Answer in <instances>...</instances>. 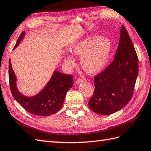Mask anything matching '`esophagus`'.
Listing matches in <instances>:
<instances>
[{"instance_id":"34e87169","label":"esophagus","mask_w":151,"mask_h":151,"mask_svg":"<svg viewBox=\"0 0 151 151\" xmlns=\"http://www.w3.org/2000/svg\"><path fill=\"white\" fill-rule=\"evenodd\" d=\"M83 82V80H82L81 79H78L76 81V84L79 85V84H81V83H82Z\"/></svg>"}]
</instances>
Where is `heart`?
<instances>
[{
	"label": "heart",
	"instance_id": "obj_1",
	"mask_svg": "<svg viewBox=\"0 0 151 151\" xmlns=\"http://www.w3.org/2000/svg\"><path fill=\"white\" fill-rule=\"evenodd\" d=\"M112 43L106 37L90 36L76 42L70 52L75 56L80 57V65L87 73L93 74L99 72L106 64L111 52ZM64 63L69 70L76 65L73 57L70 53L64 55Z\"/></svg>",
	"mask_w": 151,
	"mask_h": 151
}]
</instances>
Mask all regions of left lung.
<instances>
[{"label": "left lung", "mask_w": 151, "mask_h": 151, "mask_svg": "<svg viewBox=\"0 0 151 151\" xmlns=\"http://www.w3.org/2000/svg\"><path fill=\"white\" fill-rule=\"evenodd\" d=\"M138 73V59L125 26L114 61L94 78L95 90L89 108L101 115H110L122 109L132 98Z\"/></svg>", "instance_id": "left-lung-1"}]
</instances>
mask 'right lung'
Listing matches in <instances>:
<instances>
[{
  "instance_id": "right-lung-1",
  "label": "right lung",
  "mask_w": 151,
  "mask_h": 151,
  "mask_svg": "<svg viewBox=\"0 0 151 151\" xmlns=\"http://www.w3.org/2000/svg\"><path fill=\"white\" fill-rule=\"evenodd\" d=\"M25 36L23 32L14 47L16 48ZM9 81L13 98L26 111L33 115L48 116L62 108L66 93L72 88L73 81L71 75H66L55 70L44 88L33 96H26L19 91L17 85V77L9 61Z\"/></svg>"
}]
</instances>
